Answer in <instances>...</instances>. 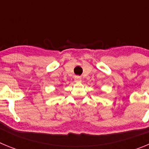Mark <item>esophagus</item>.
Here are the masks:
<instances>
[{
	"label": "esophagus",
	"instance_id": "34e87169",
	"mask_svg": "<svg viewBox=\"0 0 149 149\" xmlns=\"http://www.w3.org/2000/svg\"><path fill=\"white\" fill-rule=\"evenodd\" d=\"M74 81L75 82H81V77H80V76H75L74 77Z\"/></svg>",
	"mask_w": 149,
	"mask_h": 149
}]
</instances>
